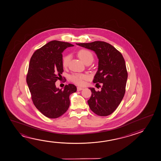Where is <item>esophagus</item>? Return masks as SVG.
I'll return each instance as SVG.
<instances>
[{
	"instance_id": "obj_1",
	"label": "esophagus",
	"mask_w": 161,
	"mask_h": 161,
	"mask_svg": "<svg viewBox=\"0 0 161 161\" xmlns=\"http://www.w3.org/2000/svg\"><path fill=\"white\" fill-rule=\"evenodd\" d=\"M83 89H84L83 87H77V91H81V90H82Z\"/></svg>"
}]
</instances>
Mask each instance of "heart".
Segmentation results:
<instances>
[{
    "label": "heart",
    "mask_w": 161,
    "mask_h": 161,
    "mask_svg": "<svg viewBox=\"0 0 161 161\" xmlns=\"http://www.w3.org/2000/svg\"><path fill=\"white\" fill-rule=\"evenodd\" d=\"M78 55L79 58L81 59L83 62H86L88 61H93L94 57L92 53L89 50L86 49H82L80 50L78 53ZM70 59V55H66L64 56L62 59V64L63 66L66 67L69 64V61ZM87 79V75L85 74H74L70 76V79L72 81L77 85H82L84 83V80Z\"/></svg>",
    "instance_id": "b5f03b06"
}]
</instances>
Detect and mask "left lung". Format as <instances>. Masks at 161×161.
Segmentation results:
<instances>
[{
  "mask_svg": "<svg viewBox=\"0 0 161 161\" xmlns=\"http://www.w3.org/2000/svg\"><path fill=\"white\" fill-rule=\"evenodd\" d=\"M76 44L93 50L97 55L98 68L93 82L102 83V87L97 92L89 87L92 94L87 103L96 114L108 116L116 110L125 93L127 72L124 57L115 47L104 42Z\"/></svg>",
  "mask_w": 161,
  "mask_h": 161,
  "instance_id": "1",
  "label": "left lung"
}]
</instances>
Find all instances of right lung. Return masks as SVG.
<instances>
[{"mask_svg":"<svg viewBox=\"0 0 161 161\" xmlns=\"http://www.w3.org/2000/svg\"><path fill=\"white\" fill-rule=\"evenodd\" d=\"M73 46L53 40L36 50L30 59L26 81L32 100L36 108L50 119L58 118L67 111L69 95L76 92L74 85H66L62 90L55 84L64 72L62 53Z\"/></svg>","mask_w":161,"mask_h":161,"instance_id":"obj_1","label":"right lung"}]
</instances>
